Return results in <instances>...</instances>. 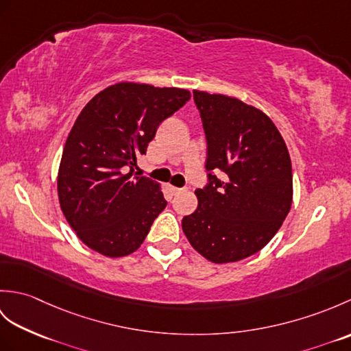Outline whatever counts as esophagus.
Wrapping results in <instances>:
<instances>
[{
	"label": "esophagus",
	"instance_id": "34e87169",
	"mask_svg": "<svg viewBox=\"0 0 351 351\" xmlns=\"http://www.w3.org/2000/svg\"><path fill=\"white\" fill-rule=\"evenodd\" d=\"M182 191H185V189H178V187H171V193H173V195H180V193H182Z\"/></svg>",
	"mask_w": 351,
	"mask_h": 351
}]
</instances>
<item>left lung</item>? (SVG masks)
Returning <instances> with one entry per match:
<instances>
[{
    "instance_id": "8db88e82",
    "label": "left lung",
    "mask_w": 351,
    "mask_h": 351,
    "mask_svg": "<svg viewBox=\"0 0 351 351\" xmlns=\"http://www.w3.org/2000/svg\"><path fill=\"white\" fill-rule=\"evenodd\" d=\"M206 138L208 184L197 210L182 219L190 244L215 264L259 252L282 226L293 202L285 141L263 111L225 95L193 92ZM215 171L223 173L220 180Z\"/></svg>"
}]
</instances>
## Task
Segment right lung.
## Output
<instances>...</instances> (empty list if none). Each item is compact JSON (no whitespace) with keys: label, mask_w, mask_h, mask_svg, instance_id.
Wrapping results in <instances>:
<instances>
[{"label":"right lung","mask_w":351,"mask_h":351,"mask_svg":"<svg viewBox=\"0 0 351 351\" xmlns=\"http://www.w3.org/2000/svg\"><path fill=\"white\" fill-rule=\"evenodd\" d=\"M190 99L176 87L119 83L88 101L69 132L58 169V200L78 238L108 258L136 252L167 202L137 176L156 128ZM130 171H128V169Z\"/></svg>","instance_id":"1"}]
</instances>
